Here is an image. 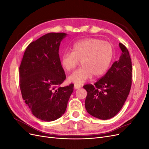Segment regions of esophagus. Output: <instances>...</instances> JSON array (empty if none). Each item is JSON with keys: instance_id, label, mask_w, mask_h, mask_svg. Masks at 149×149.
<instances>
[{"instance_id": "obj_1", "label": "esophagus", "mask_w": 149, "mask_h": 149, "mask_svg": "<svg viewBox=\"0 0 149 149\" xmlns=\"http://www.w3.org/2000/svg\"><path fill=\"white\" fill-rule=\"evenodd\" d=\"M81 86H79V85H78V84H74V88L75 89H79V88H81Z\"/></svg>"}]
</instances>
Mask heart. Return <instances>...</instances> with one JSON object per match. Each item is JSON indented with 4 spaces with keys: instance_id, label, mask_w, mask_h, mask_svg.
Segmentation results:
<instances>
[{
    "instance_id": "obj_1",
    "label": "heart",
    "mask_w": 149,
    "mask_h": 149,
    "mask_svg": "<svg viewBox=\"0 0 149 149\" xmlns=\"http://www.w3.org/2000/svg\"><path fill=\"white\" fill-rule=\"evenodd\" d=\"M114 56V49L112 44L102 40L89 38L76 42L72 52H65L61 56V63L67 71H73L81 62L82 66L75 71L68 78L76 84H82L86 81L104 74Z\"/></svg>"
}]
</instances>
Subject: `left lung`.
Here are the masks:
<instances>
[{
    "mask_svg": "<svg viewBox=\"0 0 149 149\" xmlns=\"http://www.w3.org/2000/svg\"><path fill=\"white\" fill-rule=\"evenodd\" d=\"M119 45L122 51L119 60L114 62L97 82L83 86L88 92L86 109L89 114L102 120L111 119L118 113L131 88V58L125 46L122 43Z\"/></svg>",
    "mask_w": 149,
    "mask_h": 149,
    "instance_id": "8db88e82",
    "label": "left lung"
}]
</instances>
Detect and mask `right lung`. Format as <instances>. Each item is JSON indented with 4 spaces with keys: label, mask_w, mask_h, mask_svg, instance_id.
I'll list each match as a JSON object with an SVG mask.
<instances>
[{
    "label": "right lung",
    "mask_w": 149,
    "mask_h": 149,
    "mask_svg": "<svg viewBox=\"0 0 149 149\" xmlns=\"http://www.w3.org/2000/svg\"><path fill=\"white\" fill-rule=\"evenodd\" d=\"M65 33H49L26 47L19 68V86L36 118L53 121L65 113L74 84L61 87L66 79L59 56Z\"/></svg>",
    "instance_id": "add662e5"
}]
</instances>
